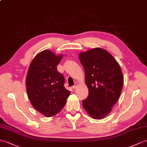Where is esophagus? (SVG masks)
I'll return each instance as SVG.
<instances>
[{"instance_id":"34e87169","label":"esophagus","mask_w":147,"mask_h":147,"mask_svg":"<svg viewBox=\"0 0 147 147\" xmlns=\"http://www.w3.org/2000/svg\"><path fill=\"white\" fill-rule=\"evenodd\" d=\"M73 89H76L77 88H78V84L77 83H75V84L73 86Z\"/></svg>"}]
</instances>
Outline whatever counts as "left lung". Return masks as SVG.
<instances>
[{"label": "left lung", "mask_w": 147, "mask_h": 147, "mask_svg": "<svg viewBox=\"0 0 147 147\" xmlns=\"http://www.w3.org/2000/svg\"><path fill=\"white\" fill-rule=\"evenodd\" d=\"M79 58L89 91L82 106L93 119H102L111 112L121 94L123 82L121 69L115 58L102 48L81 52Z\"/></svg>", "instance_id": "8db88e82"}]
</instances>
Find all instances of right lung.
<instances>
[{
    "mask_svg": "<svg viewBox=\"0 0 147 147\" xmlns=\"http://www.w3.org/2000/svg\"><path fill=\"white\" fill-rule=\"evenodd\" d=\"M63 58L50 50L39 53L30 65L26 88L31 104L36 111L50 117L65 106L70 91L64 86L65 78L57 70Z\"/></svg>",
    "mask_w": 147,
    "mask_h": 147,
    "instance_id": "1",
    "label": "right lung"
}]
</instances>
